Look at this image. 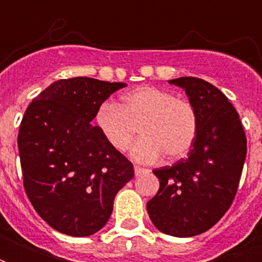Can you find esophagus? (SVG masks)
I'll use <instances>...</instances> for the list:
<instances>
[{
	"mask_svg": "<svg viewBox=\"0 0 262 262\" xmlns=\"http://www.w3.org/2000/svg\"><path fill=\"white\" fill-rule=\"evenodd\" d=\"M147 172H149V170H147V168L137 167V166H136V167H135L136 177H140V175H141V174H147Z\"/></svg>",
	"mask_w": 262,
	"mask_h": 262,
	"instance_id": "1",
	"label": "esophagus"
}]
</instances>
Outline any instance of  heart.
Masks as SVG:
<instances>
[{"label":"heart","instance_id":"1","mask_svg":"<svg viewBox=\"0 0 262 262\" xmlns=\"http://www.w3.org/2000/svg\"><path fill=\"white\" fill-rule=\"evenodd\" d=\"M95 125L113 149L126 151L137 126L141 139L132 148V158L152 163L166 155L177 160L190 151L199 132L194 106L170 91L141 85L119 98L118 104L104 102L98 107Z\"/></svg>","mask_w":262,"mask_h":262}]
</instances>
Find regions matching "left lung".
<instances>
[{
	"mask_svg": "<svg viewBox=\"0 0 262 262\" xmlns=\"http://www.w3.org/2000/svg\"><path fill=\"white\" fill-rule=\"evenodd\" d=\"M194 106L199 132L186 159L156 168L160 187L147 204L159 231L178 238L199 235L215 226L236 194L246 159V136L227 96L205 80L179 77Z\"/></svg>",
	"mask_w": 262,
	"mask_h": 262,
	"instance_id": "8db88e82",
	"label": "left lung"
}]
</instances>
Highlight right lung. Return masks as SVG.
<instances>
[{"instance_id":"obj_1","label":"right lung","mask_w":262,"mask_h":262,"mask_svg":"<svg viewBox=\"0 0 262 262\" xmlns=\"http://www.w3.org/2000/svg\"><path fill=\"white\" fill-rule=\"evenodd\" d=\"M125 83L73 77L50 84L23 117L17 147L27 195L50 227L71 236L102 230L133 164L91 125Z\"/></svg>"}]
</instances>
